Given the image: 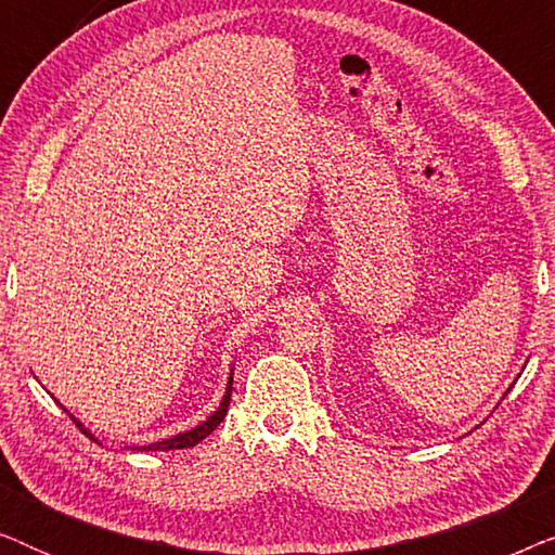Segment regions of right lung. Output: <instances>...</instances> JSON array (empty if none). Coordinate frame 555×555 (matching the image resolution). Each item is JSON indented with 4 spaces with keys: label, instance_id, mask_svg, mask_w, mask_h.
Wrapping results in <instances>:
<instances>
[{
    "label": "right lung",
    "instance_id": "add662e5",
    "mask_svg": "<svg viewBox=\"0 0 555 555\" xmlns=\"http://www.w3.org/2000/svg\"><path fill=\"white\" fill-rule=\"evenodd\" d=\"M230 397H232V376H230V386H227V391H224V399H222V404L217 406V412L211 414V416H207V420H204L202 424H196L194 429H189V431H181V435H173V437H169V439H162V442H154V444H143V447H139L141 452H169V450H186V447H194V444H199L204 437H209L211 431H215L217 427H219V422L224 420V414H227V409H230ZM65 409V406H63ZM67 412V409H65ZM70 414V412H67ZM70 420L78 424L80 427V431L82 435H88L90 439H95L93 435H90V431L82 427V424L75 420V416L70 414ZM98 442V439H95Z\"/></svg>",
    "mask_w": 555,
    "mask_h": 555
}]
</instances>
